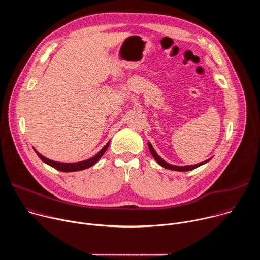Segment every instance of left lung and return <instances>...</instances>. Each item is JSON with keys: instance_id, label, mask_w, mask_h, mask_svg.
<instances>
[{"instance_id": "8db88e82", "label": "left lung", "mask_w": 260, "mask_h": 260, "mask_svg": "<svg viewBox=\"0 0 260 260\" xmlns=\"http://www.w3.org/2000/svg\"><path fill=\"white\" fill-rule=\"evenodd\" d=\"M148 147H149V150H150V152H151V154H152V156L154 157V159L161 166V167H164V168H166V169H168V170H173V171H179V172H186V171H191V170H193V169H197L198 167H200V166H202V165H204V164H206V162H208L210 159H208V160H206V161H203V162H200V164H197V165H193V166H184V167H179V166H174V165H170V164H168L167 161H165L156 152H155V150L153 149V147H152V145L150 144V143H148Z\"/></svg>"}]
</instances>
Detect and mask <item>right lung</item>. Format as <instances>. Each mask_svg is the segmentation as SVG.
<instances>
[{"label": "right lung", "instance_id": "obj_1", "mask_svg": "<svg viewBox=\"0 0 260 260\" xmlns=\"http://www.w3.org/2000/svg\"><path fill=\"white\" fill-rule=\"evenodd\" d=\"M109 146V142L104 146L103 149L93 157L89 158V159H86V160H83V161H79V162H72V164H66V162H57V161H53V160H50L46 157H44L43 155H41L38 151H36L37 155H38L40 157V159L44 162H46L47 165L51 166L52 168L58 170V171H61V172H77V171H81V170H85V169H88L90 168L91 166H93L94 164H96L99 161V159L103 156V154L105 153V151L107 150V148Z\"/></svg>", "mask_w": 260, "mask_h": 260}]
</instances>
